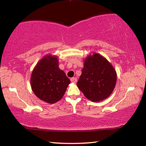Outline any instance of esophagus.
<instances>
[{"label":"esophagus","instance_id":"1","mask_svg":"<svg viewBox=\"0 0 146 146\" xmlns=\"http://www.w3.org/2000/svg\"><path fill=\"white\" fill-rule=\"evenodd\" d=\"M70 80H71V82L72 83H76V82H77V78H75V77L71 78Z\"/></svg>","mask_w":146,"mask_h":146}]
</instances>
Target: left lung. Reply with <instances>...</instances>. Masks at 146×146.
Instances as JSON below:
<instances>
[{
    "label": "left lung",
    "mask_w": 146,
    "mask_h": 146,
    "mask_svg": "<svg viewBox=\"0 0 146 146\" xmlns=\"http://www.w3.org/2000/svg\"><path fill=\"white\" fill-rule=\"evenodd\" d=\"M117 78L112 64L100 54L93 53L84 60V68L76 85L88 99L99 102L113 93Z\"/></svg>",
    "instance_id": "obj_1"
}]
</instances>
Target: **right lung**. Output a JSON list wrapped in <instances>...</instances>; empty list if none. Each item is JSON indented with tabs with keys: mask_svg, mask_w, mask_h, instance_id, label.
Listing matches in <instances>:
<instances>
[{
	"mask_svg": "<svg viewBox=\"0 0 146 146\" xmlns=\"http://www.w3.org/2000/svg\"><path fill=\"white\" fill-rule=\"evenodd\" d=\"M31 87L39 99L54 104L62 99L70 80L58 67V57L52 54L45 55L32 71Z\"/></svg>",
	"mask_w": 146,
	"mask_h": 146,
	"instance_id": "1",
	"label": "right lung"
}]
</instances>
